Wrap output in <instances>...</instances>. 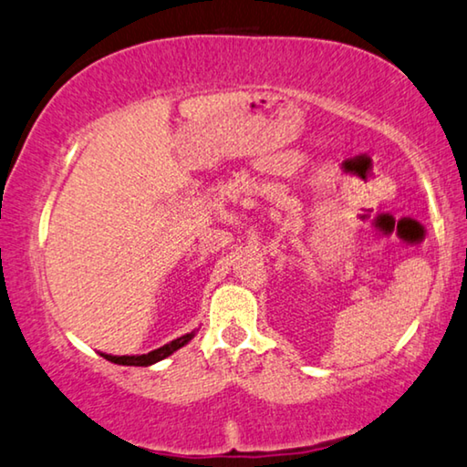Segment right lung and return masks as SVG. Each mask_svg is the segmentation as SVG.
Here are the masks:
<instances>
[{
    "mask_svg": "<svg viewBox=\"0 0 467 467\" xmlns=\"http://www.w3.org/2000/svg\"><path fill=\"white\" fill-rule=\"evenodd\" d=\"M193 336H196V332L185 334V336H182V338L164 344V347H161V348L150 350L148 355H120V357L119 355H106V353H99V355H102L106 361L117 363V365H135V368H148V365L159 363V361H162V358H167L169 355H173L175 350L185 347V344H188L193 338Z\"/></svg>",
    "mask_w": 467,
    "mask_h": 467,
    "instance_id": "right-lung-1",
    "label": "right lung"
}]
</instances>
